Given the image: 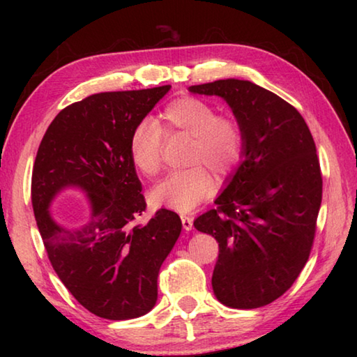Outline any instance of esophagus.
<instances>
[{
	"label": "esophagus",
	"instance_id": "esophagus-1",
	"mask_svg": "<svg viewBox=\"0 0 357 357\" xmlns=\"http://www.w3.org/2000/svg\"><path fill=\"white\" fill-rule=\"evenodd\" d=\"M181 222H183V227L185 231H190L193 228V219L190 215H181Z\"/></svg>",
	"mask_w": 357,
	"mask_h": 357
}]
</instances>
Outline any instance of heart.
Segmentation results:
<instances>
[{"instance_id": "1", "label": "heart", "mask_w": 357, "mask_h": 357, "mask_svg": "<svg viewBox=\"0 0 357 357\" xmlns=\"http://www.w3.org/2000/svg\"><path fill=\"white\" fill-rule=\"evenodd\" d=\"M164 134L190 138L187 170L172 173L157 184L151 197L157 204L178 213H189L214 192V178L227 176L243 159L244 129L233 116L219 114L214 105L197 98H181L168 104L157 123L142 119L130 132L132 164L146 178L162 168Z\"/></svg>"}]
</instances>
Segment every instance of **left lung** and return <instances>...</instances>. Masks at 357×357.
<instances>
[{
	"instance_id": "obj_1",
	"label": "left lung",
	"mask_w": 357,
	"mask_h": 357,
	"mask_svg": "<svg viewBox=\"0 0 357 357\" xmlns=\"http://www.w3.org/2000/svg\"><path fill=\"white\" fill-rule=\"evenodd\" d=\"M189 91L219 96L244 129L243 160L217 208L193 227L219 243L215 298L258 309L280 298L309 259L323 195L315 142L293 105L252 82L227 78Z\"/></svg>"
}]
</instances>
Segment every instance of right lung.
I'll return each mask as SVG.
<instances>
[{
  "label": "right lung",
  "instance_id": "obj_1",
  "mask_svg": "<svg viewBox=\"0 0 357 357\" xmlns=\"http://www.w3.org/2000/svg\"><path fill=\"white\" fill-rule=\"evenodd\" d=\"M170 88L89 96L59 112L39 144L36 223L55 273L96 317L132 319L153 309L160 266L183 228L168 209L146 225L135 223L146 202L129 154L132 129ZM68 186L87 193L90 217L80 226H64L50 208Z\"/></svg>",
  "mask_w": 357,
  "mask_h": 357
}]
</instances>
